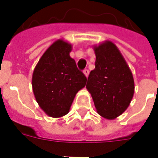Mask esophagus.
<instances>
[{"label":"esophagus","mask_w":158,"mask_h":158,"mask_svg":"<svg viewBox=\"0 0 158 158\" xmlns=\"http://www.w3.org/2000/svg\"><path fill=\"white\" fill-rule=\"evenodd\" d=\"M83 73H85V75L86 76V77H88V75H89V70H88V69H84V71H83Z\"/></svg>","instance_id":"1"}]
</instances>
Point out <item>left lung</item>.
Instances as JSON below:
<instances>
[{"mask_svg":"<svg viewBox=\"0 0 158 158\" xmlns=\"http://www.w3.org/2000/svg\"><path fill=\"white\" fill-rule=\"evenodd\" d=\"M96 68L89 73L86 88L91 94L97 113L107 119L121 115L134 96L132 73L111 41L94 47Z\"/></svg>","mask_w":158,"mask_h":158,"instance_id":"1","label":"left lung"}]
</instances>
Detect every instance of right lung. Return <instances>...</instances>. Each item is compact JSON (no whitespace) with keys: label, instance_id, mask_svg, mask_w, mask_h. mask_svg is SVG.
Wrapping results in <instances>:
<instances>
[{"label":"right lung","instance_id":"1","mask_svg":"<svg viewBox=\"0 0 158 158\" xmlns=\"http://www.w3.org/2000/svg\"><path fill=\"white\" fill-rule=\"evenodd\" d=\"M72 45L59 40L40 59L34 70L33 91L47 115L60 118L69 112L75 95L86 85L87 78L70 57Z\"/></svg>","mask_w":158,"mask_h":158}]
</instances>
